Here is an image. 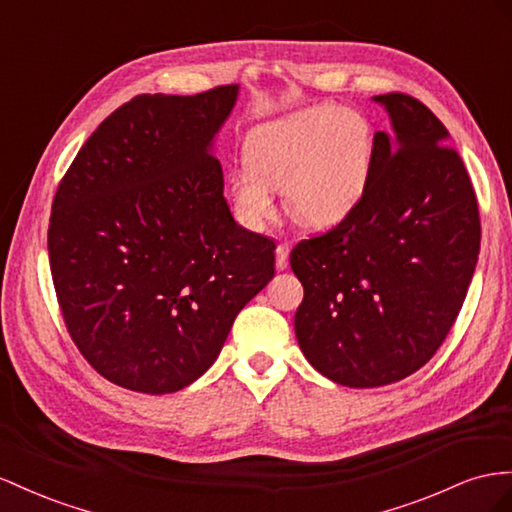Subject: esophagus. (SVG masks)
<instances>
[{"label":"esophagus","instance_id":"34e87169","mask_svg":"<svg viewBox=\"0 0 512 512\" xmlns=\"http://www.w3.org/2000/svg\"><path fill=\"white\" fill-rule=\"evenodd\" d=\"M288 252H290V247L286 243H280L278 247H275V267H278L280 271H284L288 267Z\"/></svg>","mask_w":512,"mask_h":512}]
</instances>
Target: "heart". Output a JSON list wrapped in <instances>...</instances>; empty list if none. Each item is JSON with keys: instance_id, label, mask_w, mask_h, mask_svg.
I'll return each mask as SVG.
<instances>
[{"instance_id": "heart-1", "label": "heart", "mask_w": 512, "mask_h": 512, "mask_svg": "<svg viewBox=\"0 0 512 512\" xmlns=\"http://www.w3.org/2000/svg\"><path fill=\"white\" fill-rule=\"evenodd\" d=\"M372 170L370 122L353 109L314 105L252 129L245 163L230 176L241 224L265 230L284 189L288 215L310 228H331L362 202Z\"/></svg>"}]
</instances>
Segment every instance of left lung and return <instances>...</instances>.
Listing matches in <instances>:
<instances>
[{
	"instance_id": "obj_1",
	"label": "left lung",
	"mask_w": 512,
	"mask_h": 512,
	"mask_svg": "<svg viewBox=\"0 0 512 512\" xmlns=\"http://www.w3.org/2000/svg\"><path fill=\"white\" fill-rule=\"evenodd\" d=\"M392 131L372 140L362 202L290 252L303 301L295 336L308 362L347 388L420 370L459 316L480 252L476 193L439 118L413 96H372Z\"/></svg>"
}]
</instances>
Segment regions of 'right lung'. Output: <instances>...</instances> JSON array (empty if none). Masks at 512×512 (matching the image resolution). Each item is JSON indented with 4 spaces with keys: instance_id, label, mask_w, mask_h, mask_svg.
Masks as SVG:
<instances>
[{
    "instance_id": "add662e5",
    "label": "right lung",
    "mask_w": 512,
    "mask_h": 512,
    "mask_svg": "<svg viewBox=\"0 0 512 512\" xmlns=\"http://www.w3.org/2000/svg\"><path fill=\"white\" fill-rule=\"evenodd\" d=\"M237 96V84L135 96L88 137L55 193L47 245L64 323L120 388H187L273 278L275 243L234 222L213 153Z\"/></svg>"
}]
</instances>
